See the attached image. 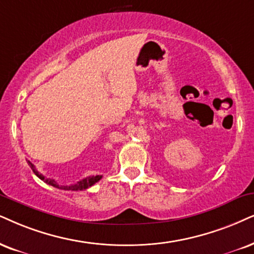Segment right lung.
I'll return each instance as SVG.
<instances>
[{
	"label": "right lung",
	"mask_w": 254,
	"mask_h": 254,
	"mask_svg": "<svg viewBox=\"0 0 254 254\" xmlns=\"http://www.w3.org/2000/svg\"><path fill=\"white\" fill-rule=\"evenodd\" d=\"M28 165L30 166L31 170H33V172L35 175L37 176L38 178L41 179V181H43L44 183H47V184H49L51 186H55L57 189H62V190H71V191H81V190H86V189H89L90 186H92L94 184H96L98 181H101L102 179V176H90V177H86L84 179H82V181L77 182L76 184H71V185H66V186H62V185H59L57 183L54 181V179H50V178H46L43 175H41L40 172L37 171L36 169H35L34 164L31 162H29L28 160Z\"/></svg>",
	"instance_id": "1"
}]
</instances>
